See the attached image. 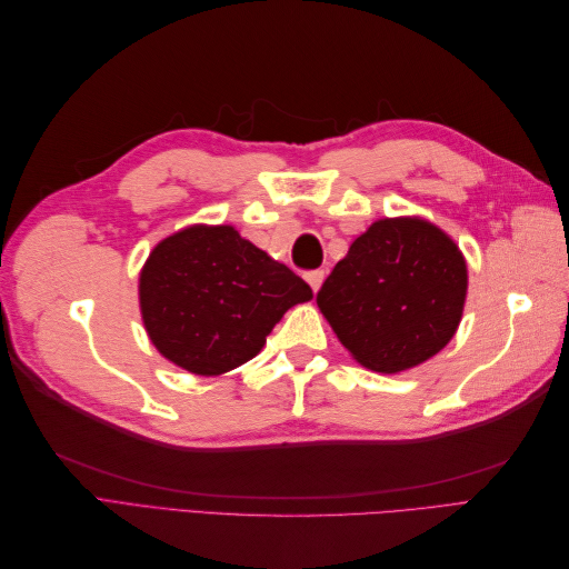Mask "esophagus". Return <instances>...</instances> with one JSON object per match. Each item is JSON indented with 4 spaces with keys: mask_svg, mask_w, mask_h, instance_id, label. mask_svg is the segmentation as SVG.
<instances>
[{
    "mask_svg": "<svg viewBox=\"0 0 569 569\" xmlns=\"http://www.w3.org/2000/svg\"><path fill=\"white\" fill-rule=\"evenodd\" d=\"M322 280H325V272H322V270H313V272H306V282H308V284H311V289H313V291H318V289H320Z\"/></svg>",
    "mask_w": 569,
    "mask_h": 569,
    "instance_id": "obj_1",
    "label": "esophagus"
}]
</instances>
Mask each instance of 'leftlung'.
Listing matches in <instances>:
<instances>
[{"instance_id":"1","label":"left lung","mask_w":569,"mask_h":569,"mask_svg":"<svg viewBox=\"0 0 569 569\" xmlns=\"http://www.w3.org/2000/svg\"><path fill=\"white\" fill-rule=\"evenodd\" d=\"M468 263L420 216L380 218L318 291V308L360 366L396 375L437 356L458 330Z\"/></svg>"}]
</instances>
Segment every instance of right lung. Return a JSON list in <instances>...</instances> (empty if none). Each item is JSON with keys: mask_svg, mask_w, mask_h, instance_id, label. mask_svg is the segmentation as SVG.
I'll return each instance as SVG.
<instances>
[{"mask_svg": "<svg viewBox=\"0 0 569 569\" xmlns=\"http://www.w3.org/2000/svg\"><path fill=\"white\" fill-rule=\"evenodd\" d=\"M137 291L157 351L201 377L244 366L291 306L313 299L299 274L232 226L203 222L151 249Z\"/></svg>", "mask_w": 569, "mask_h": 569, "instance_id": "add662e5", "label": "right lung"}]
</instances>
